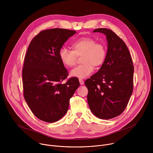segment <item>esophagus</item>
Instances as JSON below:
<instances>
[{
  "label": "esophagus",
  "mask_w": 153,
  "mask_h": 153,
  "mask_svg": "<svg viewBox=\"0 0 153 153\" xmlns=\"http://www.w3.org/2000/svg\"><path fill=\"white\" fill-rule=\"evenodd\" d=\"M79 82H80V85H83L84 84V82L83 80L82 79H79Z\"/></svg>",
  "instance_id": "34e87169"
}]
</instances>
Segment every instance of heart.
<instances>
[{"label":"heart","instance_id":"obj_1","mask_svg":"<svg viewBox=\"0 0 153 153\" xmlns=\"http://www.w3.org/2000/svg\"><path fill=\"white\" fill-rule=\"evenodd\" d=\"M73 51L62 47L59 51V56L65 67H73L76 63L77 56L82 57L83 64L79 65L70 72L74 77L84 79L94 71V66L99 67L104 63L106 50L105 47L91 37L79 38L71 43Z\"/></svg>","mask_w":153,"mask_h":153}]
</instances>
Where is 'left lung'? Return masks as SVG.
<instances>
[{
	"instance_id": "1",
	"label": "left lung",
	"mask_w": 153,
	"mask_h": 153,
	"mask_svg": "<svg viewBox=\"0 0 153 153\" xmlns=\"http://www.w3.org/2000/svg\"><path fill=\"white\" fill-rule=\"evenodd\" d=\"M105 35L108 50L98 72L87 79V100L91 112L101 119L119 116L125 109L133 90L134 66L125 42L112 30L98 28Z\"/></svg>"
}]
</instances>
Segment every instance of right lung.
<instances>
[{
  "instance_id": "add662e5",
  "label": "right lung",
  "mask_w": 153,
  "mask_h": 153,
  "mask_svg": "<svg viewBox=\"0 0 153 153\" xmlns=\"http://www.w3.org/2000/svg\"><path fill=\"white\" fill-rule=\"evenodd\" d=\"M76 31L53 28L40 32L31 40L24 59L22 80L24 98L33 113L40 120L57 122L67 113L70 99L80 85L68 75L59 51Z\"/></svg>"
}]
</instances>
